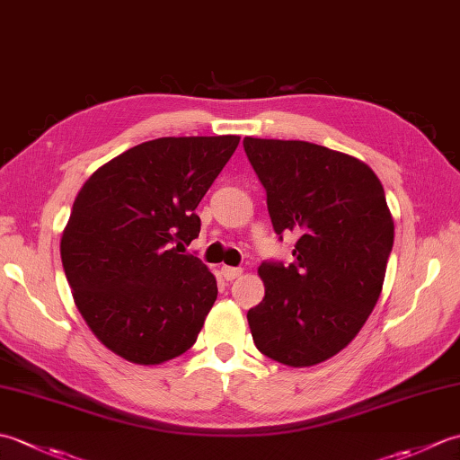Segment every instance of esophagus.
Masks as SVG:
<instances>
[{
    "label": "esophagus",
    "instance_id": "esophagus-1",
    "mask_svg": "<svg viewBox=\"0 0 460 460\" xmlns=\"http://www.w3.org/2000/svg\"><path fill=\"white\" fill-rule=\"evenodd\" d=\"M221 275L225 277V280H235L243 275V269H239V267H221Z\"/></svg>",
    "mask_w": 460,
    "mask_h": 460
}]
</instances>
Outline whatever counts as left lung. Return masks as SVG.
I'll list each match as a JSON object with an SVG mask.
<instances>
[{"instance_id":"1","label":"left lung","mask_w":460,"mask_h":460,"mask_svg":"<svg viewBox=\"0 0 460 460\" xmlns=\"http://www.w3.org/2000/svg\"><path fill=\"white\" fill-rule=\"evenodd\" d=\"M272 229L295 233V261L262 262L265 298L247 312L261 354L290 367L336 356L358 336L384 287L394 219L384 185L354 155L302 140L247 136Z\"/></svg>"}]
</instances>
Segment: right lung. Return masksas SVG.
Here are the masks:
<instances>
[{
	"label": "right lung",
	"mask_w": 460,
	"mask_h": 460,
	"mask_svg": "<svg viewBox=\"0 0 460 460\" xmlns=\"http://www.w3.org/2000/svg\"><path fill=\"white\" fill-rule=\"evenodd\" d=\"M239 136H181L134 146L76 193L61 237L75 305L116 356L155 366L188 351L217 298V280L183 245Z\"/></svg>",
	"instance_id": "add662e5"
}]
</instances>
